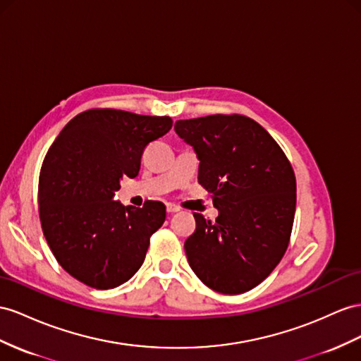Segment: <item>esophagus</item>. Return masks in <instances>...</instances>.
I'll list each match as a JSON object with an SVG mask.
<instances>
[{"label":"esophagus","instance_id":"34e87169","mask_svg":"<svg viewBox=\"0 0 361 361\" xmlns=\"http://www.w3.org/2000/svg\"><path fill=\"white\" fill-rule=\"evenodd\" d=\"M178 210H180V207L175 204H171V202L166 204V212H168V214H175V212H178Z\"/></svg>","mask_w":361,"mask_h":361}]
</instances>
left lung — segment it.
Returning <instances> with one entry per match:
<instances>
[{"instance_id": "obj_1", "label": "left lung", "mask_w": 361, "mask_h": 361, "mask_svg": "<svg viewBox=\"0 0 361 361\" xmlns=\"http://www.w3.org/2000/svg\"><path fill=\"white\" fill-rule=\"evenodd\" d=\"M175 133L195 149L198 183L219 210L195 216L184 243L190 269L209 288L241 294L259 285L290 244L295 175L281 146L253 118L214 114L178 120Z\"/></svg>"}]
</instances>
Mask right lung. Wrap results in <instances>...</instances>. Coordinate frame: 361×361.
Returning a JSON list of instances; mask_svg holds the SVG:
<instances>
[{
    "label": "right lung",
    "instance_id": "obj_1",
    "mask_svg": "<svg viewBox=\"0 0 361 361\" xmlns=\"http://www.w3.org/2000/svg\"><path fill=\"white\" fill-rule=\"evenodd\" d=\"M171 128L168 116L92 108L50 146L39 173V219L51 253L79 282L116 288L142 267L166 206L147 200L125 207L113 197L125 175H138L145 147Z\"/></svg>",
    "mask_w": 361,
    "mask_h": 361
}]
</instances>
